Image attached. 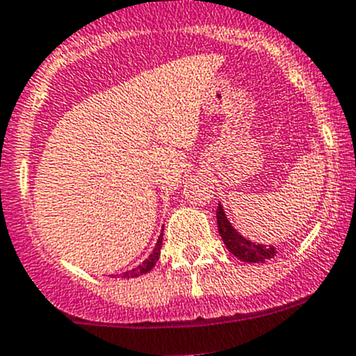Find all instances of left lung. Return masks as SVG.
Here are the masks:
<instances>
[{
    "label": "left lung",
    "instance_id": "8db88e82",
    "mask_svg": "<svg viewBox=\"0 0 356 356\" xmlns=\"http://www.w3.org/2000/svg\"><path fill=\"white\" fill-rule=\"evenodd\" d=\"M217 229H219L220 236H222L224 245L227 250L238 257L240 261L245 262H264L266 259L275 257V248L273 247H264V245H255L252 241L245 240L243 236L234 231L231 222L227 220L226 213H224L222 207H217Z\"/></svg>",
    "mask_w": 356,
    "mask_h": 356
}]
</instances>
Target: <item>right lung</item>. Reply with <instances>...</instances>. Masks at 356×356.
Segmentation results:
<instances>
[{
  "instance_id": "right-lung-1",
  "label": "right lung",
  "mask_w": 356,
  "mask_h": 356,
  "mask_svg": "<svg viewBox=\"0 0 356 356\" xmlns=\"http://www.w3.org/2000/svg\"><path fill=\"white\" fill-rule=\"evenodd\" d=\"M161 240H163V234H160V238H158V243H156V247H154L153 254H151L149 257H147L140 266H137V268H134V270L127 271V273H123L122 278H136V277H140V275H144V273H147V271L153 270L154 264H156V261L160 259Z\"/></svg>"
}]
</instances>
